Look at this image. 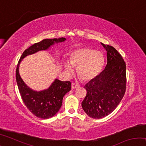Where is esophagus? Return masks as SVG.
Masks as SVG:
<instances>
[{
  "label": "esophagus",
  "instance_id": "esophagus-1",
  "mask_svg": "<svg viewBox=\"0 0 146 146\" xmlns=\"http://www.w3.org/2000/svg\"><path fill=\"white\" fill-rule=\"evenodd\" d=\"M78 85L76 84H75V83L71 84V89H72V90H74V89H76V88H78Z\"/></svg>",
  "mask_w": 146,
  "mask_h": 146
}]
</instances>
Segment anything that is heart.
<instances>
[{
	"label": "heart",
	"instance_id": "heart-1",
	"mask_svg": "<svg viewBox=\"0 0 146 146\" xmlns=\"http://www.w3.org/2000/svg\"><path fill=\"white\" fill-rule=\"evenodd\" d=\"M104 62V58L100 51L88 48L75 49L71 54L70 63L64 64L66 70L69 73L73 72V67L77 68V74L82 80H90L100 72Z\"/></svg>",
	"mask_w": 146,
	"mask_h": 146
}]
</instances>
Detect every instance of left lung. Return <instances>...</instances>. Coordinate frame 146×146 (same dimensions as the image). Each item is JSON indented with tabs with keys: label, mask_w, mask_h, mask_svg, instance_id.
Masks as SVG:
<instances>
[{
	"label": "left lung",
	"mask_w": 146,
	"mask_h": 146,
	"mask_svg": "<svg viewBox=\"0 0 146 146\" xmlns=\"http://www.w3.org/2000/svg\"><path fill=\"white\" fill-rule=\"evenodd\" d=\"M101 44L107 51V63L102 72L86 84L87 94L82 102L86 114L97 119L115 110L126 89V66L122 56L113 46Z\"/></svg>",
	"instance_id": "left-lung-1"
}]
</instances>
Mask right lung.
Masks as SVG:
<instances>
[{
    "label": "right lung",
    "instance_id": "obj_1",
    "mask_svg": "<svg viewBox=\"0 0 146 146\" xmlns=\"http://www.w3.org/2000/svg\"><path fill=\"white\" fill-rule=\"evenodd\" d=\"M65 38L44 39L26 49L19 60L16 69V80L23 102L34 115L40 118H49L57 113L62 104L64 96L71 90L70 81H60L55 79L50 87L41 91L32 90L25 84L19 75V68L21 60L25 56L40 50L48 49L55 42H62Z\"/></svg>",
    "mask_w": 146,
    "mask_h": 146
}]
</instances>
